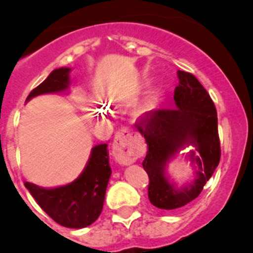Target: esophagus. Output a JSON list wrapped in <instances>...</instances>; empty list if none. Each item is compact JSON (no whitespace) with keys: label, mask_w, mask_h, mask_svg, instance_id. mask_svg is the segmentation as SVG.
Here are the masks:
<instances>
[{"label":"esophagus","mask_w":253,"mask_h":253,"mask_svg":"<svg viewBox=\"0 0 253 253\" xmlns=\"http://www.w3.org/2000/svg\"><path fill=\"white\" fill-rule=\"evenodd\" d=\"M113 157L120 165H131L142 155V146L127 131H119L112 143Z\"/></svg>","instance_id":"obj_1"}]
</instances>
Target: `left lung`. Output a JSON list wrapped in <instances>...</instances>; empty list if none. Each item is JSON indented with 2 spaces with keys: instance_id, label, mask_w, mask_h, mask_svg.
Segmentation results:
<instances>
[{
  "instance_id": "8db88e82",
  "label": "left lung",
  "mask_w": 253,
  "mask_h": 253,
  "mask_svg": "<svg viewBox=\"0 0 253 253\" xmlns=\"http://www.w3.org/2000/svg\"><path fill=\"white\" fill-rule=\"evenodd\" d=\"M177 76L176 108L150 111L136 124L148 147L142 162L150 178L148 200L161 210L180 209L198 197L221 159L213 101L192 73L177 71ZM186 145L195 147L189 158L195 165L196 177L187 186L177 189L166 177V166Z\"/></svg>"
}]
</instances>
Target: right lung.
<instances>
[{"instance_id":"obj_1","label":"right lung","mask_w":253,"mask_h":253,"mask_svg":"<svg viewBox=\"0 0 253 253\" xmlns=\"http://www.w3.org/2000/svg\"><path fill=\"white\" fill-rule=\"evenodd\" d=\"M70 68H57L28 94L27 101L43 93L67 89ZM111 176L107 145L94 146L82 173L73 182L55 188H42L25 182L39 206L63 227L84 228L93 223L102 212L106 188Z\"/></svg>"}]
</instances>
